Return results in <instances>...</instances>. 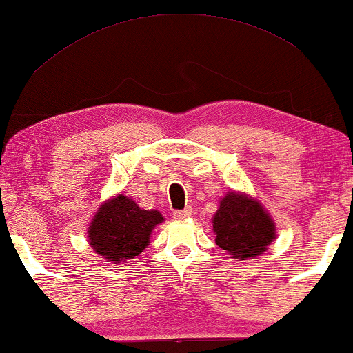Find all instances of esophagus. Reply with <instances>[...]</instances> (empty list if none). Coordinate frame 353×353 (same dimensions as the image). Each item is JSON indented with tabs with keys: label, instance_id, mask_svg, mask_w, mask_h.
Returning a JSON list of instances; mask_svg holds the SVG:
<instances>
[{
	"label": "esophagus",
	"instance_id": "obj_1",
	"mask_svg": "<svg viewBox=\"0 0 353 353\" xmlns=\"http://www.w3.org/2000/svg\"><path fill=\"white\" fill-rule=\"evenodd\" d=\"M191 212H193V209H191V208H186L183 210H175V212H173V217H175L176 221H183V219L190 217Z\"/></svg>",
	"mask_w": 353,
	"mask_h": 353
}]
</instances>
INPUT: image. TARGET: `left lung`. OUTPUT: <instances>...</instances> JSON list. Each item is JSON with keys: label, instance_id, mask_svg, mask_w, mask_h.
Instances as JSON below:
<instances>
[{"label": "left lung", "instance_id": "8db88e82", "mask_svg": "<svg viewBox=\"0 0 353 353\" xmlns=\"http://www.w3.org/2000/svg\"><path fill=\"white\" fill-rule=\"evenodd\" d=\"M212 232L217 246L236 261L264 254L277 236L271 214L258 199L241 191H230L221 198Z\"/></svg>", "mask_w": 353, "mask_h": 353}]
</instances>
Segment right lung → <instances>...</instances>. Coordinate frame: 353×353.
I'll return each instance as SVG.
<instances>
[{
    "label": "right lung",
    "mask_w": 353,
    "mask_h": 353,
    "mask_svg": "<svg viewBox=\"0 0 353 353\" xmlns=\"http://www.w3.org/2000/svg\"><path fill=\"white\" fill-rule=\"evenodd\" d=\"M165 219L155 209H141L136 201L117 194L102 203L87 228V241L108 263L134 259L150 243V233Z\"/></svg>",
    "instance_id": "add662e5"
}]
</instances>
